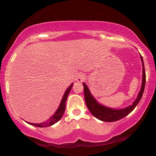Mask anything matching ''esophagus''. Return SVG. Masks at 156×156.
<instances>
[{"mask_svg": "<svg viewBox=\"0 0 156 156\" xmlns=\"http://www.w3.org/2000/svg\"><path fill=\"white\" fill-rule=\"evenodd\" d=\"M85 79V76L83 74H78V76L76 78V80L78 82H82L83 81V80Z\"/></svg>", "mask_w": 156, "mask_h": 156, "instance_id": "obj_1", "label": "esophagus"}]
</instances>
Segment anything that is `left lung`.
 Wrapping results in <instances>:
<instances>
[{
    "mask_svg": "<svg viewBox=\"0 0 156 156\" xmlns=\"http://www.w3.org/2000/svg\"><path fill=\"white\" fill-rule=\"evenodd\" d=\"M140 58L141 63H142V83H141V89L139 91V94L136 99L132 103V105H130L129 106L126 108H121V109H115L108 108V107L105 106V105L101 104L96 101L95 98H94L91 94L90 91L85 83H83V91H84V98H85V102L91 114L96 117L97 119L103 122H115L119 120V119H122L123 117H126L127 115L130 114L136 106L138 105V103L140 101L141 97H142L143 92L144 90V87H145V81H146V75L145 70H144V62H143L142 56L140 55Z\"/></svg>",
    "mask_w": 156,
    "mask_h": 156,
    "instance_id": "left-lung-1",
    "label": "left lung"
}]
</instances>
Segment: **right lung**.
I'll return each instance as SVG.
<instances>
[{"label": "right lung", "mask_w": 156, "mask_h": 156, "mask_svg": "<svg viewBox=\"0 0 156 156\" xmlns=\"http://www.w3.org/2000/svg\"><path fill=\"white\" fill-rule=\"evenodd\" d=\"M73 86V83L71 84V85L67 89V90L65 91V92H64L63 98H62V101H61V103H60L59 106H58V109H57L56 112L54 113V114H53L52 117H51V118H50L48 120H47L46 122H44L39 123V124H37V123H31V122H27V123L33 125V126L39 127V128H44V127L51 126V125L55 124V122H57L58 121H59L60 119H62V116H63L64 112H65L66 101H67V98L68 97V94H69V92H70L71 89H72Z\"/></svg>", "instance_id": "add662e5"}]
</instances>
